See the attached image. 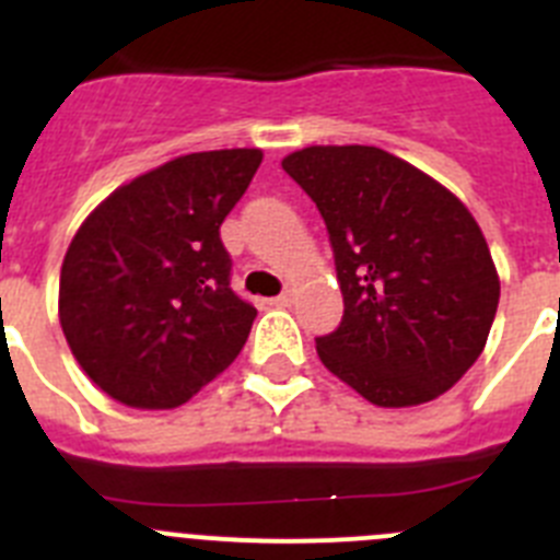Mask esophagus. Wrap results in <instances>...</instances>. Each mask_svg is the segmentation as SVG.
Instances as JSON below:
<instances>
[{"label":"esophagus","mask_w":560,"mask_h":560,"mask_svg":"<svg viewBox=\"0 0 560 560\" xmlns=\"http://www.w3.org/2000/svg\"><path fill=\"white\" fill-rule=\"evenodd\" d=\"M291 303H294V291H283V294H277L269 300V305H275V308H289Z\"/></svg>","instance_id":"34e87169"}]
</instances>
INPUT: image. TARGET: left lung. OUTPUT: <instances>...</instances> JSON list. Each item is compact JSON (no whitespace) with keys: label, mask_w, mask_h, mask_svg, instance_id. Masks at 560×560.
<instances>
[{"label":"left lung","mask_w":560,"mask_h":560,"mask_svg":"<svg viewBox=\"0 0 560 560\" xmlns=\"http://www.w3.org/2000/svg\"><path fill=\"white\" fill-rule=\"evenodd\" d=\"M283 171L328 226L345 314L316 336L325 368L375 407L452 389L482 353L499 305L491 249L463 201L373 145H311Z\"/></svg>","instance_id":"obj_1"}]
</instances>
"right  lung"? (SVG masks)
Here are the masks:
<instances>
[{
    "label": "right lung",
    "instance_id": "obj_1",
    "mask_svg": "<svg viewBox=\"0 0 560 560\" xmlns=\"http://www.w3.org/2000/svg\"><path fill=\"white\" fill-rule=\"evenodd\" d=\"M257 148L187 153L114 190L61 266L58 316L83 373L114 400L173 409L230 368L257 311L230 289L221 224Z\"/></svg>",
    "mask_w": 560,
    "mask_h": 560
}]
</instances>
